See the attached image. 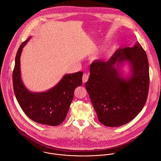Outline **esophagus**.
I'll use <instances>...</instances> for the list:
<instances>
[{
  "mask_svg": "<svg viewBox=\"0 0 161 161\" xmlns=\"http://www.w3.org/2000/svg\"><path fill=\"white\" fill-rule=\"evenodd\" d=\"M89 79V75L87 74H84L82 76V82L83 83H86Z\"/></svg>",
  "mask_w": 161,
  "mask_h": 161,
  "instance_id": "obj_1",
  "label": "esophagus"
}]
</instances>
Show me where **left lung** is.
Listing matches in <instances>:
<instances>
[{
	"label": "left lung",
	"instance_id": "left-lung-1",
	"mask_svg": "<svg viewBox=\"0 0 161 161\" xmlns=\"http://www.w3.org/2000/svg\"><path fill=\"white\" fill-rule=\"evenodd\" d=\"M128 62L130 75L120 68ZM149 86V63L141 45L118 49L106 62L91 64L86 88L99 121L118 127L134 119L144 107Z\"/></svg>",
	"mask_w": 161,
	"mask_h": 161
}]
</instances>
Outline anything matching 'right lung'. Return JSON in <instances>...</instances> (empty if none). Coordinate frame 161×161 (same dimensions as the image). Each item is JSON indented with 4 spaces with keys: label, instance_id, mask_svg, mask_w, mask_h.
<instances>
[{
    "label": "right lung",
    "instance_id": "obj_1",
    "mask_svg": "<svg viewBox=\"0 0 161 161\" xmlns=\"http://www.w3.org/2000/svg\"><path fill=\"white\" fill-rule=\"evenodd\" d=\"M31 37L23 42L16 54L13 71V87L23 112L33 121L45 125L57 126L66 118L74 92L82 83V72L66 74L53 88L43 92H31L21 78L20 56L23 47Z\"/></svg>",
    "mask_w": 161,
    "mask_h": 161
}]
</instances>
